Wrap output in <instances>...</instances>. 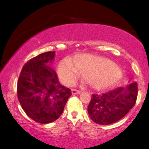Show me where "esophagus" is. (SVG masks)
Returning a JSON list of instances; mask_svg holds the SVG:
<instances>
[{"label": "esophagus", "instance_id": "1", "mask_svg": "<svg viewBox=\"0 0 149 149\" xmlns=\"http://www.w3.org/2000/svg\"><path fill=\"white\" fill-rule=\"evenodd\" d=\"M81 91L77 90V89H72V94H79V93H81Z\"/></svg>", "mask_w": 149, "mask_h": 149}]
</instances>
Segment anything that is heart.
I'll return each mask as SVG.
<instances>
[{"instance_id": "b5f03b06", "label": "heart", "mask_w": 149, "mask_h": 149, "mask_svg": "<svg viewBox=\"0 0 149 149\" xmlns=\"http://www.w3.org/2000/svg\"><path fill=\"white\" fill-rule=\"evenodd\" d=\"M74 65L68 59L60 62L58 73L65 84L73 85L81 75L90 85L98 90L115 87L121 78V70L108 59L92 55H82L74 59Z\"/></svg>"}]
</instances>
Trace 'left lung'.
<instances>
[{
    "instance_id": "8db88e82",
    "label": "left lung",
    "mask_w": 149,
    "mask_h": 149,
    "mask_svg": "<svg viewBox=\"0 0 149 149\" xmlns=\"http://www.w3.org/2000/svg\"><path fill=\"white\" fill-rule=\"evenodd\" d=\"M138 96L136 82L118 87L102 95L92 94L87 108L91 120L99 125H109L122 119L135 105Z\"/></svg>"
}]
</instances>
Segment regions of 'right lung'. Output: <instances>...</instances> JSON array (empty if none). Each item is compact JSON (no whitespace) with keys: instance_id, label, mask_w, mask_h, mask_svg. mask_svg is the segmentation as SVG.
I'll list each match as a JSON object with an SVG mask.
<instances>
[{"instance_id":"1","label":"right lung","mask_w":149,"mask_h":149,"mask_svg":"<svg viewBox=\"0 0 149 149\" xmlns=\"http://www.w3.org/2000/svg\"><path fill=\"white\" fill-rule=\"evenodd\" d=\"M55 52L43 53L24 64L17 81V98L28 117L40 123H49L62 115L69 97V88L59 83L50 66Z\"/></svg>"}]
</instances>
